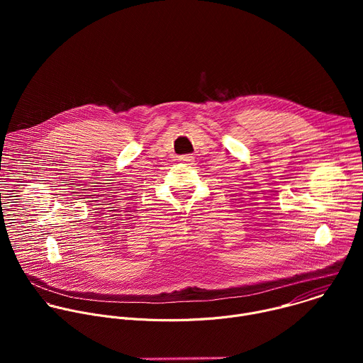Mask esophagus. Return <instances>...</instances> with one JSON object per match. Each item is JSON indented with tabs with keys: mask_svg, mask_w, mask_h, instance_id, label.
Wrapping results in <instances>:
<instances>
[{
	"mask_svg": "<svg viewBox=\"0 0 363 363\" xmlns=\"http://www.w3.org/2000/svg\"><path fill=\"white\" fill-rule=\"evenodd\" d=\"M179 160L184 161V162H192V161H194V157H192V155H184V157H181Z\"/></svg>",
	"mask_w": 363,
	"mask_h": 363,
	"instance_id": "34e87169",
	"label": "esophagus"
}]
</instances>
